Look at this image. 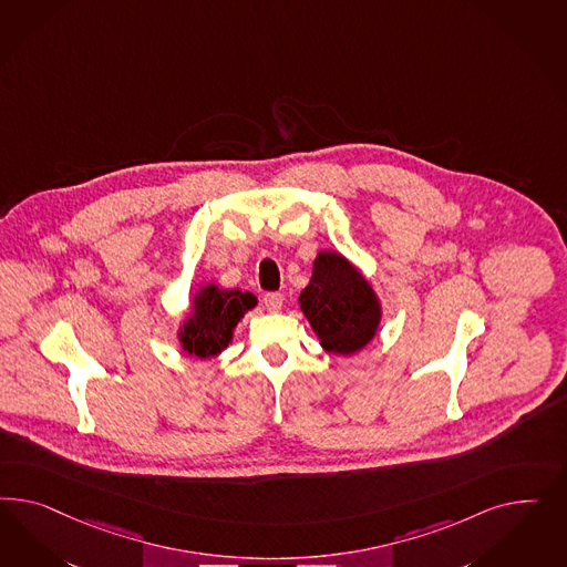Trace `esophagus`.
Masks as SVG:
<instances>
[{
    "mask_svg": "<svg viewBox=\"0 0 567 567\" xmlns=\"http://www.w3.org/2000/svg\"><path fill=\"white\" fill-rule=\"evenodd\" d=\"M282 301H285L282 292H266L264 295V306L270 309V311H278V309L282 308Z\"/></svg>",
    "mask_w": 567,
    "mask_h": 567,
    "instance_id": "esophagus-1",
    "label": "esophagus"
}]
</instances>
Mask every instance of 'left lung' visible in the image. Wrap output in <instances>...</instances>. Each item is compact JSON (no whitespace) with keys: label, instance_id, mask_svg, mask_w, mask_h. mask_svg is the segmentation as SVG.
Returning a JSON list of instances; mask_svg holds the SVG:
<instances>
[{"label":"left lung","instance_id":"1","mask_svg":"<svg viewBox=\"0 0 567 567\" xmlns=\"http://www.w3.org/2000/svg\"><path fill=\"white\" fill-rule=\"evenodd\" d=\"M299 303L320 343L332 353L351 355L372 341L380 306L372 287L339 254L322 251Z\"/></svg>","mask_w":567,"mask_h":567}]
</instances>
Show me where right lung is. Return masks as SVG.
Listing matches in <instances>:
<instances>
[{"mask_svg": "<svg viewBox=\"0 0 567 567\" xmlns=\"http://www.w3.org/2000/svg\"><path fill=\"white\" fill-rule=\"evenodd\" d=\"M256 295L240 291H223L209 285L195 297L193 316L181 330V343L189 355L212 358L230 343L233 328L243 313L254 308Z\"/></svg>", "mask_w": 567, "mask_h": 567, "instance_id": "obj_1", "label": "right lung"}]
</instances>
